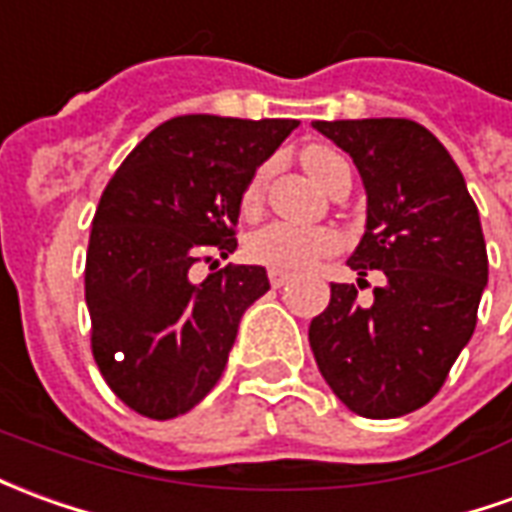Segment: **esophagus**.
Wrapping results in <instances>:
<instances>
[{"mask_svg": "<svg viewBox=\"0 0 512 512\" xmlns=\"http://www.w3.org/2000/svg\"><path fill=\"white\" fill-rule=\"evenodd\" d=\"M288 280H291V274H288V271H277V268H271V271H268V282H271L274 288H282Z\"/></svg>", "mask_w": 512, "mask_h": 512, "instance_id": "1", "label": "esophagus"}]
</instances>
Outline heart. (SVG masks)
I'll return each instance as SVG.
<instances>
[{"mask_svg":"<svg viewBox=\"0 0 512 512\" xmlns=\"http://www.w3.org/2000/svg\"><path fill=\"white\" fill-rule=\"evenodd\" d=\"M302 163H305L307 174L324 188L330 185L335 171L346 166L341 155L318 144L307 146L302 152ZM263 185H266V169H260L246 182L244 196H241L244 213H255L260 207ZM335 249H338V235L327 227H299V224H288V221H271L246 238V257L260 266L277 268V271H299V268L313 266L318 257L330 255Z\"/></svg>","mask_w":512,"mask_h":512,"instance_id":"obj_1","label":"heart"}]
</instances>
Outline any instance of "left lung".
I'll list each match as a JSON object with an SVG mask.
<instances>
[{
  "instance_id": "1",
  "label": "left lung",
  "mask_w": 512,
  "mask_h": 512,
  "mask_svg": "<svg viewBox=\"0 0 512 512\" xmlns=\"http://www.w3.org/2000/svg\"><path fill=\"white\" fill-rule=\"evenodd\" d=\"M355 160L368 196L366 235L349 266L385 285L360 307L332 282L310 321V349L332 393L363 418L424 407L477 327L488 282L480 213L446 146L410 119L313 121Z\"/></svg>"
}]
</instances>
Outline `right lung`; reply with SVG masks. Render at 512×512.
I'll use <instances>...</instances> for the list:
<instances>
[{
  "label": "right lung",
  "instance_id": "obj_1",
  "mask_svg": "<svg viewBox=\"0 0 512 512\" xmlns=\"http://www.w3.org/2000/svg\"><path fill=\"white\" fill-rule=\"evenodd\" d=\"M296 119L177 116L132 149L102 191L85 255L91 352L110 391L166 421L221 380L266 268L219 266L235 252L241 196ZM196 262H210L202 283Z\"/></svg>",
  "mask_w": 512,
  "mask_h": 512
}]
</instances>
